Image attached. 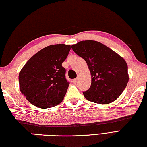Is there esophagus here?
Segmentation results:
<instances>
[{"mask_svg":"<svg viewBox=\"0 0 147 147\" xmlns=\"http://www.w3.org/2000/svg\"><path fill=\"white\" fill-rule=\"evenodd\" d=\"M77 81H78V78H76V79H74L72 80V82L74 83H76L77 82Z\"/></svg>","mask_w":147,"mask_h":147,"instance_id":"34e87169","label":"esophagus"}]
</instances>
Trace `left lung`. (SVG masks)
I'll return each mask as SVG.
<instances>
[{"label":"left lung","instance_id":"left-lung-1","mask_svg":"<svg viewBox=\"0 0 147 147\" xmlns=\"http://www.w3.org/2000/svg\"><path fill=\"white\" fill-rule=\"evenodd\" d=\"M71 49L85 60L91 72V84L82 92L84 97L101 104L117 100L129 81L128 67L123 58L96 41H79Z\"/></svg>","mask_w":147,"mask_h":147}]
</instances>
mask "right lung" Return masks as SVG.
Listing matches in <instances>:
<instances>
[{"mask_svg":"<svg viewBox=\"0 0 147 147\" xmlns=\"http://www.w3.org/2000/svg\"><path fill=\"white\" fill-rule=\"evenodd\" d=\"M70 49V45L65 44L46 47L24 66L19 74V85L30 103L45 109L63 101L70 83L66 79L62 63Z\"/></svg>","mask_w":147,"mask_h":147,"instance_id":"right-lung-1","label":"right lung"}]
</instances>
